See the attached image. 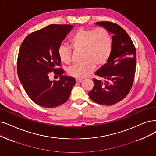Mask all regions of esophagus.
Segmentation results:
<instances>
[{
  "label": "esophagus",
  "mask_w": 156,
  "mask_h": 156,
  "mask_svg": "<svg viewBox=\"0 0 156 156\" xmlns=\"http://www.w3.org/2000/svg\"><path fill=\"white\" fill-rule=\"evenodd\" d=\"M76 81L77 83H81L83 81V80L80 79H76Z\"/></svg>",
  "instance_id": "34e87169"
}]
</instances>
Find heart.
<instances>
[{
    "label": "heart",
    "mask_w": 156,
    "mask_h": 156,
    "mask_svg": "<svg viewBox=\"0 0 156 156\" xmlns=\"http://www.w3.org/2000/svg\"><path fill=\"white\" fill-rule=\"evenodd\" d=\"M72 47L76 51L82 50V62L68 68V73L77 78H84L95 69V66L104 65L109 58L113 39L108 30L103 29H86L80 28L70 39ZM72 48L61 45L58 49L59 59L65 63L72 59Z\"/></svg>",
    "instance_id": "heart-1"
}]
</instances>
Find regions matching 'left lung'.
Here are the masks:
<instances>
[{"label": "left lung", "instance_id": "left-lung-1", "mask_svg": "<svg viewBox=\"0 0 156 156\" xmlns=\"http://www.w3.org/2000/svg\"><path fill=\"white\" fill-rule=\"evenodd\" d=\"M113 34V48L109 58L95 75L103 79H94L88 95L93 102L111 105L125 98L132 88L136 66V48L126 31L110 22L95 23Z\"/></svg>", "mask_w": 156, "mask_h": 156}]
</instances>
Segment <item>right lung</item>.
I'll return each mask as SVG.
<instances>
[{"label": "right lung", "instance_id": "obj_1", "mask_svg": "<svg viewBox=\"0 0 156 156\" xmlns=\"http://www.w3.org/2000/svg\"><path fill=\"white\" fill-rule=\"evenodd\" d=\"M72 25L52 24L28 35L23 41L17 60L18 76L27 95L41 107L52 108L69 98L76 84L73 77L63 76V70L55 68L61 59L58 47L73 29ZM60 77L51 82L49 72Z\"/></svg>", "mask_w": 156, "mask_h": 156}]
</instances>
